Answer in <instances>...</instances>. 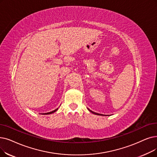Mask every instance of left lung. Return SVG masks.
Here are the masks:
<instances>
[{
    "instance_id": "8db88e82",
    "label": "left lung",
    "mask_w": 157,
    "mask_h": 157,
    "mask_svg": "<svg viewBox=\"0 0 157 157\" xmlns=\"http://www.w3.org/2000/svg\"><path fill=\"white\" fill-rule=\"evenodd\" d=\"M88 110H89V111H90V112L91 113H94V114H95V115H103V114H99V113H95V112H92V110H90V109H88Z\"/></svg>"
}]
</instances>
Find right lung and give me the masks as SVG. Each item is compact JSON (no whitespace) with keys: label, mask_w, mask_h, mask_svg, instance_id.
<instances>
[{"label":"right lung","mask_w":157,"mask_h":157,"mask_svg":"<svg viewBox=\"0 0 157 157\" xmlns=\"http://www.w3.org/2000/svg\"><path fill=\"white\" fill-rule=\"evenodd\" d=\"M58 110V108H56V110H53V111H52V112H48V113H44V114H45V115H47V114H51V113H54V112H56Z\"/></svg>","instance_id":"right-lung-1"}]
</instances>
